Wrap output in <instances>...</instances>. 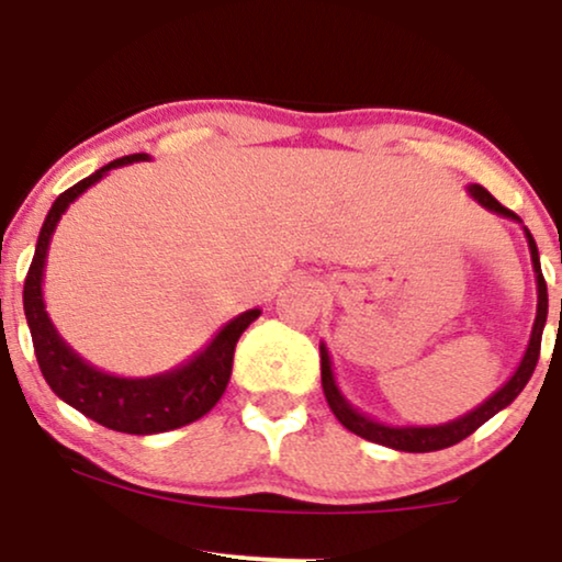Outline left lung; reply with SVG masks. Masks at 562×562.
I'll use <instances>...</instances> for the list:
<instances>
[{
	"mask_svg": "<svg viewBox=\"0 0 562 562\" xmlns=\"http://www.w3.org/2000/svg\"><path fill=\"white\" fill-rule=\"evenodd\" d=\"M468 195L475 200V203L483 205L486 211H492L496 216H505L520 222V216H515L513 211L505 209V205L496 200L492 192L483 190L481 184H468ZM526 232L528 240V250H531V263H533V274H537V319H533L531 327V338H528L526 353L520 359V364L515 367V372L505 380L502 389H496L486 402H481L475 409L465 412V415L454 417V420L441 423V425H389L380 423L375 417L364 415L353 406L348 398L344 396V391L338 389V380L333 375V362H330V351H327L325 344H319V357H322V389H325V398L330 404L333 415L338 417L344 428L351 430V434L367 438V441L380 443V447H389L396 451H438L460 443L462 438H468L473 430H479L483 423L492 420L496 412H502L505 406H509L518 398V393L526 389V383L533 375V367L539 362V346H541V333H544V322H547V282L541 277V263H539V250L537 243H533L531 232ZM562 306V301H560Z\"/></svg>",
	"mask_w": 562,
	"mask_h": 562,
	"instance_id": "1",
	"label": "left lung"
}]
</instances>
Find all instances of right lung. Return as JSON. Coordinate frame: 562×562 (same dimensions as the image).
<instances>
[{
	"instance_id": "add662e5",
	"label": "right lung",
	"mask_w": 562,
	"mask_h": 562,
	"mask_svg": "<svg viewBox=\"0 0 562 562\" xmlns=\"http://www.w3.org/2000/svg\"><path fill=\"white\" fill-rule=\"evenodd\" d=\"M147 158H150L147 153L115 158L55 200L47 218H44L42 232H38L36 254L23 285L25 322H29L31 340H34L38 370H42L49 389L63 402L87 415L89 420L132 436L166 434V430L195 423L205 412L214 409L222 393L227 391L237 340H240L245 327L259 319L261 314V308H248V312L237 314L209 340L203 351H198L195 357H190L173 370L150 378L111 375V372L89 364L63 340V335L49 319L47 306H44L42 290L49 243H53L57 222L66 214L68 205L76 198H81L89 187L100 182L108 171Z\"/></svg>"
}]
</instances>
